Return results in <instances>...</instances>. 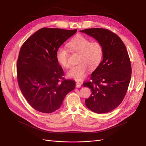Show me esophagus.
Returning a JSON list of instances; mask_svg holds the SVG:
<instances>
[{"mask_svg": "<svg viewBox=\"0 0 146 146\" xmlns=\"http://www.w3.org/2000/svg\"><path fill=\"white\" fill-rule=\"evenodd\" d=\"M82 86V83L79 82H76V88H80Z\"/></svg>", "mask_w": 146, "mask_h": 146, "instance_id": "1", "label": "esophagus"}]
</instances>
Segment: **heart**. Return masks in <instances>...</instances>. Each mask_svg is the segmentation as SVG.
Segmentation results:
<instances>
[{
	"label": "heart",
	"mask_w": 146,
	"mask_h": 146,
	"mask_svg": "<svg viewBox=\"0 0 146 146\" xmlns=\"http://www.w3.org/2000/svg\"><path fill=\"white\" fill-rule=\"evenodd\" d=\"M68 46L73 51L80 54L79 64L72 67L67 73L68 78L78 81L82 80L86 77L89 68L94 70L100 65L104 56V48L100 42L90 41L89 38L79 35L72 38ZM56 58L61 66L65 68L70 66L68 53L66 48H58Z\"/></svg>",
	"instance_id": "1"
}]
</instances>
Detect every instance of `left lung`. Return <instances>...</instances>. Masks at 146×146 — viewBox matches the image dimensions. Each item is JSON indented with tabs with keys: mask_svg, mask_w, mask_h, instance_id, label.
<instances>
[{
	"mask_svg": "<svg viewBox=\"0 0 146 146\" xmlns=\"http://www.w3.org/2000/svg\"><path fill=\"white\" fill-rule=\"evenodd\" d=\"M100 42L104 48L103 60L92 73V81L83 86L91 89L85 100L90 110L97 113L115 109L125 96L131 78V65L126 47L121 38L110 30L89 28L80 31Z\"/></svg>",
	"mask_w": 146,
	"mask_h": 146,
	"instance_id": "left-lung-1",
	"label": "left lung"
}]
</instances>
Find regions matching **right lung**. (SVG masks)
<instances>
[{
    "mask_svg": "<svg viewBox=\"0 0 146 146\" xmlns=\"http://www.w3.org/2000/svg\"><path fill=\"white\" fill-rule=\"evenodd\" d=\"M76 31V29L43 28L22 45L17 64L18 83L27 102L38 111H56L66 95L75 88L74 81L63 77L56 52Z\"/></svg>",
    "mask_w": 146,
    "mask_h": 146,
    "instance_id": "1",
    "label": "right lung"
}]
</instances>
